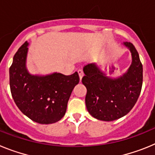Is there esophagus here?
Instances as JSON below:
<instances>
[{"instance_id": "esophagus-1", "label": "esophagus", "mask_w": 155, "mask_h": 155, "mask_svg": "<svg viewBox=\"0 0 155 155\" xmlns=\"http://www.w3.org/2000/svg\"><path fill=\"white\" fill-rule=\"evenodd\" d=\"M78 73L79 78H80V81H81L82 78H83V76H84V72H83L82 70H78Z\"/></svg>"}]
</instances>
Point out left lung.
<instances>
[{"instance_id":"left-lung-1","label":"left lung","mask_w":155,"mask_h":155,"mask_svg":"<svg viewBox=\"0 0 155 155\" xmlns=\"http://www.w3.org/2000/svg\"><path fill=\"white\" fill-rule=\"evenodd\" d=\"M123 46L131 53V64L123 74L108 76L98 64L84 68L82 83L87 88L85 104L88 113L97 120L113 121L126 116L136 104L143 83V66L131 42Z\"/></svg>"}]
</instances>
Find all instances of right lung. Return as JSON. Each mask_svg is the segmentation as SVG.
<instances>
[{
  "label": "right lung",
  "mask_w": 155,
  "mask_h": 155,
  "mask_svg": "<svg viewBox=\"0 0 155 155\" xmlns=\"http://www.w3.org/2000/svg\"><path fill=\"white\" fill-rule=\"evenodd\" d=\"M28 46L29 42H25L19 48L9 69L12 98L21 113L32 121L54 124L65 115L71 92L79 83L78 74H31L26 64Z\"/></svg>",
  "instance_id": "right-lung-1"
}]
</instances>
